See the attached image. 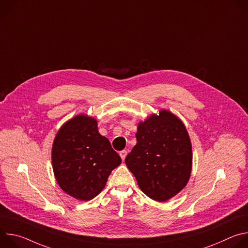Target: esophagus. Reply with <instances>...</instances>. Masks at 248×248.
<instances>
[{
	"mask_svg": "<svg viewBox=\"0 0 248 248\" xmlns=\"http://www.w3.org/2000/svg\"><path fill=\"white\" fill-rule=\"evenodd\" d=\"M126 155H127V151H126V150H123V151L120 152V156H121V158H122L123 161H124V158L126 157Z\"/></svg>",
	"mask_w": 248,
	"mask_h": 248,
	"instance_id": "obj_1",
	"label": "esophagus"
}]
</instances>
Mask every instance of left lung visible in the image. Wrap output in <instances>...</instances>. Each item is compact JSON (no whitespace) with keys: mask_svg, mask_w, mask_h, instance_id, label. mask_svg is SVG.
I'll return each instance as SVG.
<instances>
[{"mask_svg":"<svg viewBox=\"0 0 248 248\" xmlns=\"http://www.w3.org/2000/svg\"><path fill=\"white\" fill-rule=\"evenodd\" d=\"M135 137L137 143L124 161L140 189L159 202L178 194L192 166L191 142L183 122L162 110L139 123Z\"/></svg>","mask_w":248,"mask_h":248,"instance_id":"left-lung-1","label":"left lung"}]
</instances>
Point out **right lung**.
<instances>
[{
    "instance_id": "obj_1",
    "label": "right lung",
    "mask_w": 248,
    "mask_h": 248,
    "mask_svg": "<svg viewBox=\"0 0 248 248\" xmlns=\"http://www.w3.org/2000/svg\"><path fill=\"white\" fill-rule=\"evenodd\" d=\"M121 163L110 141L98 132L93 118L75 117L55 137L52 164L56 180L65 193L78 200L88 201L97 196Z\"/></svg>"
}]
</instances>
